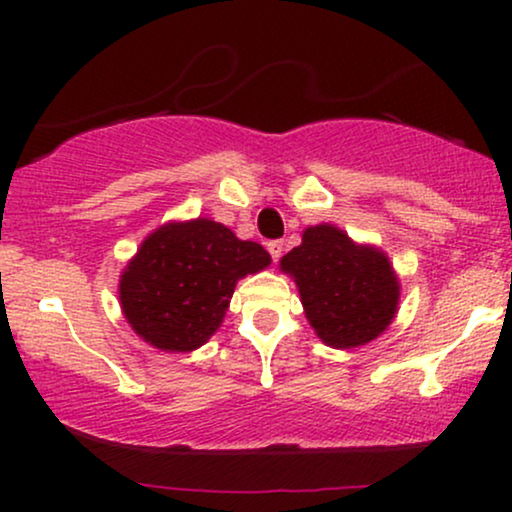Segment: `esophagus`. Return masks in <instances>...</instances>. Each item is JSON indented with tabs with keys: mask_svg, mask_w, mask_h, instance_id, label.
Returning <instances> with one entry per match:
<instances>
[{
	"mask_svg": "<svg viewBox=\"0 0 512 512\" xmlns=\"http://www.w3.org/2000/svg\"><path fill=\"white\" fill-rule=\"evenodd\" d=\"M268 251H270V256H272V261H279V258H282V254H284V242L282 240H270L268 242Z\"/></svg>",
	"mask_w": 512,
	"mask_h": 512,
	"instance_id": "34e87169",
	"label": "esophagus"
}]
</instances>
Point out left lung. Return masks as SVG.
Segmentation results:
<instances>
[{
	"label": "left lung",
	"mask_w": 512,
	"mask_h": 512,
	"mask_svg": "<svg viewBox=\"0 0 512 512\" xmlns=\"http://www.w3.org/2000/svg\"><path fill=\"white\" fill-rule=\"evenodd\" d=\"M282 270L296 279L307 319L326 345H366L394 319L398 282L389 258L356 247L338 228H307L303 244L282 258Z\"/></svg>",
	"instance_id": "obj_1"
}]
</instances>
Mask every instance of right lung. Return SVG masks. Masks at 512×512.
<instances>
[{
    "label": "right lung",
    "mask_w": 512,
    "mask_h": 512,
    "mask_svg": "<svg viewBox=\"0 0 512 512\" xmlns=\"http://www.w3.org/2000/svg\"><path fill=\"white\" fill-rule=\"evenodd\" d=\"M265 265L261 244L237 240L221 223H170L146 237L125 268L123 314L149 345L191 352L221 326L237 279Z\"/></svg>",
    "instance_id": "1"
}]
</instances>
